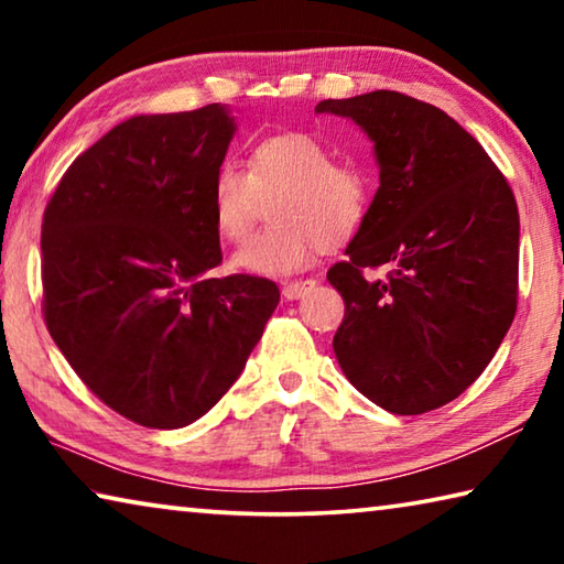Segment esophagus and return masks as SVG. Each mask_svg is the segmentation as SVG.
I'll use <instances>...</instances> for the list:
<instances>
[{"instance_id": "1", "label": "esophagus", "mask_w": 564, "mask_h": 564, "mask_svg": "<svg viewBox=\"0 0 564 564\" xmlns=\"http://www.w3.org/2000/svg\"><path fill=\"white\" fill-rule=\"evenodd\" d=\"M313 289H316V281H311V279L285 283L283 285V299L285 301H299V299H303V295L308 293V291H313Z\"/></svg>"}]
</instances>
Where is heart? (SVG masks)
<instances>
[{
    "label": "heart",
    "mask_w": 564,
    "mask_h": 564,
    "mask_svg": "<svg viewBox=\"0 0 564 564\" xmlns=\"http://www.w3.org/2000/svg\"><path fill=\"white\" fill-rule=\"evenodd\" d=\"M273 202V226L234 253L231 269L261 279H289L308 269L326 246L350 241L370 212V178L352 164H336V151L311 133L289 131L261 139L248 156L218 164L208 188L216 231L243 241Z\"/></svg>",
    "instance_id": "obj_1"
}]
</instances>
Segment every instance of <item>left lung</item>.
I'll list each match as a JSON object with an SVG mask.
<instances>
[{
  "mask_svg": "<svg viewBox=\"0 0 564 564\" xmlns=\"http://www.w3.org/2000/svg\"><path fill=\"white\" fill-rule=\"evenodd\" d=\"M373 141L380 186L328 281L346 301L333 338L343 373L395 415L473 386L518 311L520 216L508 181L460 123L400 91L326 99ZM388 262L389 279L366 268Z\"/></svg>",
  "mask_w": 564,
  "mask_h": 564,
  "instance_id": "8db88e82",
  "label": "left lung"
}]
</instances>
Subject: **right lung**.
Listing matches in <instances>:
<instances>
[{
    "label": "right lung",
    "instance_id": "obj_1",
    "mask_svg": "<svg viewBox=\"0 0 564 564\" xmlns=\"http://www.w3.org/2000/svg\"><path fill=\"white\" fill-rule=\"evenodd\" d=\"M236 133L226 104L139 113L74 161L42 224L44 318L94 395L144 427L206 415L281 301L259 275L212 279L208 188Z\"/></svg>",
    "mask_w": 564,
    "mask_h": 564
}]
</instances>
